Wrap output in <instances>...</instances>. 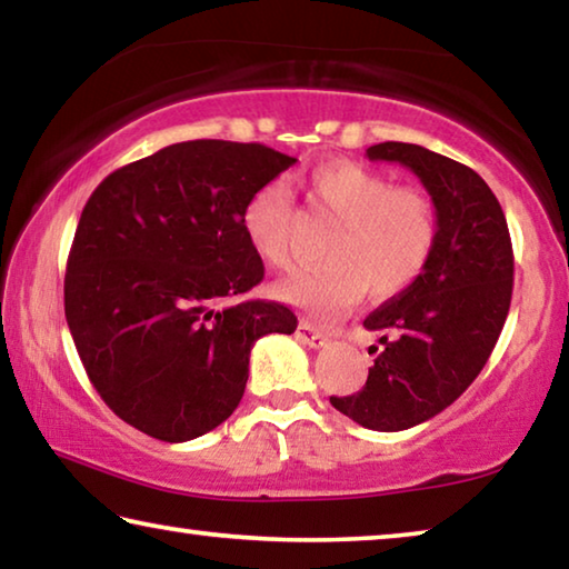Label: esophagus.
<instances>
[{"mask_svg":"<svg viewBox=\"0 0 569 569\" xmlns=\"http://www.w3.org/2000/svg\"><path fill=\"white\" fill-rule=\"evenodd\" d=\"M296 336H298V339H301L306 346H311V349H321V346L329 343V336L321 333L319 329H313V326L306 323V321L298 323Z\"/></svg>","mask_w":569,"mask_h":569,"instance_id":"34e87169","label":"esophagus"}]
</instances>
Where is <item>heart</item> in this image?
<instances>
[{
  "mask_svg": "<svg viewBox=\"0 0 569 569\" xmlns=\"http://www.w3.org/2000/svg\"><path fill=\"white\" fill-rule=\"evenodd\" d=\"M316 210L339 220L323 258L329 263L276 281L278 301L308 319L339 321L369 291L391 298L417 281L437 246V206L413 186H391L383 172L356 160H329L303 178ZM291 198L281 182H263L250 192L240 226L258 258L276 268L291 266Z\"/></svg>",
  "mask_w": 569,
  "mask_h": 569,
  "instance_id": "heart-1",
  "label": "heart"
}]
</instances>
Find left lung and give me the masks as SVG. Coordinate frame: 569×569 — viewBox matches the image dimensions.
Here are the masks:
<instances>
[{
	"label": "left lung",
	"instance_id": "8db88e82",
	"mask_svg": "<svg viewBox=\"0 0 569 569\" xmlns=\"http://www.w3.org/2000/svg\"><path fill=\"white\" fill-rule=\"evenodd\" d=\"M366 156L421 180L439 230L423 273L366 316L381 333L366 387L331 403L366 429L401 431L445 411L485 369L512 301L515 256L502 206L475 170L411 142H379Z\"/></svg>",
	"mask_w": 569,
	"mask_h": 569
}]
</instances>
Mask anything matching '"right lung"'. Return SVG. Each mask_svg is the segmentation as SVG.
<instances>
[{"instance_id":"obj_1","label":"right lung","mask_w":569,"mask_h":569,"mask_svg":"<svg viewBox=\"0 0 569 569\" xmlns=\"http://www.w3.org/2000/svg\"><path fill=\"white\" fill-rule=\"evenodd\" d=\"M296 162L261 142L188 140L110 172L67 258L64 316L102 401L160 441H190L243 399L266 333H293L276 301H233L263 281L240 210Z\"/></svg>"}]
</instances>
